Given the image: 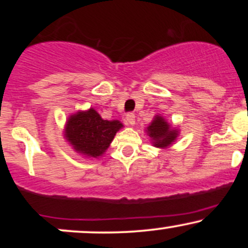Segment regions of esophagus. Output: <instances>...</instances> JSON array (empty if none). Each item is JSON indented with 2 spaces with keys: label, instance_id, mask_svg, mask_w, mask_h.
Here are the masks:
<instances>
[{
  "label": "esophagus",
  "instance_id": "obj_1",
  "mask_svg": "<svg viewBox=\"0 0 248 248\" xmlns=\"http://www.w3.org/2000/svg\"><path fill=\"white\" fill-rule=\"evenodd\" d=\"M126 122L129 126H133V124H135V115H134L133 113H128L126 115Z\"/></svg>",
  "mask_w": 248,
  "mask_h": 248
}]
</instances>
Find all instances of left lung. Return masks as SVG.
Segmentation results:
<instances>
[{"instance_id": "left-lung-1", "label": "left lung", "mask_w": 248, "mask_h": 248, "mask_svg": "<svg viewBox=\"0 0 248 248\" xmlns=\"http://www.w3.org/2000/svg\"><path fill=\"white\" fill-rule=\"evenodd\" d=\"M148 134L153 139L155 147L164 148L170 146L177 138V130H173L170 124L161 116H155L152 124L147 128Z\"/></svg>"}]
</instances>
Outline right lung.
I'll list each match as a JSON object with an SVG mask.
<instances>
[{
  "label": "right lung",
  "mask_w": 248,
  "mask_h": 248,
  "mask_svg": "<svg viewBox=\"0 0 248 248\" xmlns=\"http://www.w3.org/2000/svg\"><path fill=\"white\" fill-rule=\"evenodd\" d=\"M121 127L120 121L104 120L96 110L91 108L87 112L70 116L65 136L77 152L90 157H98L109 147Z\"/></svg>",
  "instance_id": "obj_1"
}]
</instances>
